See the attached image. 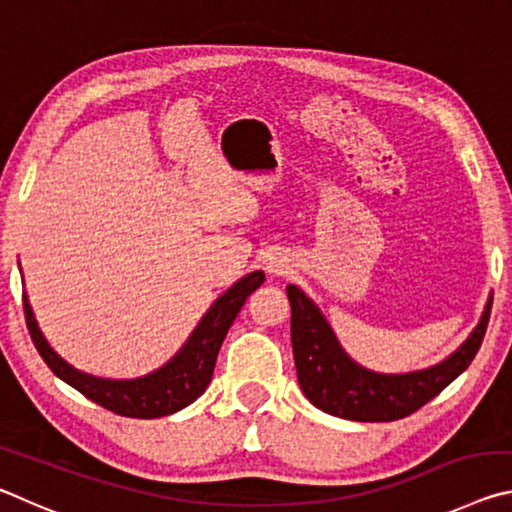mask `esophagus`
Returning <instances> with one entry per match:
<instances>
[{
  "mask_svg": "<svg viewBox=\"0 0 512 512\" xmlns=\"http://www.w3.org/2000/svg\"><path fill=\"white\" fill-rule=\"evenodd\" d=\"M266 273L273 277H282L291 273V259L284 255H273L266 259Z\"/></svg>",
  "mask_w": 512,
  "mask_h": 512,
  "instance_id": "obj_1",
  "label": "esophagus"
}]
</instances>
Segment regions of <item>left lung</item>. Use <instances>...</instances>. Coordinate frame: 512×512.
<instances>
[{
	"instance_id": "left-lung-1",
	"label": "left lung",
	"mask_w": 512,
	"mask_h": 512,
	"mask_svg": "<svg viewBox=\"0 0 512 512\" xmlns=\"http://www.w3.org/2000/svg\"><path fill=\"white\" fill-rule=\"evenodd\" d=\"M291 345L298 384L316 409L354 422H391L418 411L467 370L481 348L492 296L470 336L443 361L411 372H375L354 361L336 339L323 311L289 284Z\"/></svg>"
}]
</instances>
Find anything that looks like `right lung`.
<instances>
[{
  "label": "right lung",
  "mask_w": 512,
  "mask_h": 512,
  "mask_svg": "<svg viewBox=\"0 0 512 512\" xmlns=\"http://www.w3.org/2000/svg\"><path fill=\"white\" fill-rule=\"evenodd\" d=\"M262 282V271H253L237 280L228 291L221 293L212 302V307L198 320V325L183 343V348L158 370L135 379L97 377L67 363L51 348L45 334L40 332L27 291H24V316H27L33 345H36L40 357L45 359L56 377L83 393L88 400L103 406V409L117 415H126V418L151 420L185 409V406L196 402L205 393V388L212 381L214 363L216 357H219L225 334H228L230 325L235 323L246 298L255 289L262 287Z\"/></svg>",
  "instance_id": "add662e5"
}]
</instances>
